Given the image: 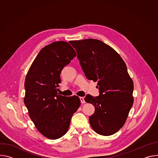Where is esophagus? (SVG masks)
<instances>
[{"instance_id": "obj_1", "label": "esophagus", "mask_w": 158, "mask_h": 158, "mask_svg": "<svg viewBox=\"0 0 158 158\" xmlns=\"http://www.w3.org/2000/svg\"><path fill=\"white\" fill-rule=\"evenodd\" d=\"M80 100L81 103H85V100H84V97H80Z\"/></svg>"}]
</instances>
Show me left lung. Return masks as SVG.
I'll use <instances>...</instances> for the list:
<instances>
[{"instance_id": "left-lung-1", "label": "left lung", "mask_w": 158, "mask_h": 158, "mask_svg": "<svg viewBox=\"0 0 158 158\" xmlns=\"http://www.w3.org/2000/svg\"><path fill=\"white\" fill-rule=\"evenodd\" d=\"M69 43L87 79L98 81L99 95L87 94L84 99L95 108L89 123L99 134H113L124 124L134 102V85L127 66L119 54L101 40L86 39Z\"/></svg>"}]
</instances>
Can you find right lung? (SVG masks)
<instances>
[{
	"mask_svg": "<svg viewBox=\"0 0 158 158\" xmlns=\"http://www.w3.org/2000/svg\"><path fill=\"white\" fill-rule=\"evenodd\" d=\"M76 56L68 42H54L40 50L26 76L24 104L37 130L51 139L67 132L81 105L78 96H62L57 91L62 70Z\"/></svg>",
	"mask_w": 158,
	"mask_h": 158,
	"instance_id": "obj_1",
	"label": "right lung"
}]
</instances>
